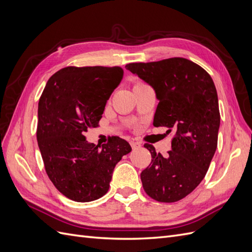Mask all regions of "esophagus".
<instances>
[{
  "instance_id": "obj_1",
  "label": "esophagus",
  "mask_w": 252,
  "mask_h": 252,
  "mask_svg": "<svg viewBox=\"0 0 252 252\" xmlns=\"http://www.w3.org/2000/svg\"><path fill=\"white\" fill-rule=\"evenodd\" d=\"M130 146H131L132 149H136V148L141 147V144L138 143V142H135V141H130Z\"/></svg>"
}]
</instances>
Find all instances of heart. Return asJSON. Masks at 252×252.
<instances>
[{
  "label": "heart",
  "mask_w": 252,
  "mask_h": 252,
  "mask_svg": "<svg viewBox=\"0 0 252 252\" xmlns=\"http://www.w3.org/2000/svg\"><path fill=\"white\" fill-rule=\"evenodd\" d=\"M136 84H142V82H138V83H136Z\"/></svg>",
  "instance_id": "obj_1"
}]
</instances>
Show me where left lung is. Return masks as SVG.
<instances>
[{
	"mask_svg": "<svg viewBox=\"0 0 252 252\" xmlns=\"http://www.w3.org/2000/svg\"><path fill=\"white\" fill-rule=\"evenodd\" d=\"M125 67L156 91L159 102L154 125L174 131L167 158L144 145L151 163L141 173L143 188L158 202L180 201L205 178L218 146L220 117L215 83L201 66L184 58Z\"/></svg>",
	"mask_w": 252,
	"mask_h": 252,
	"instance_id": "obj_1",
	"label": "left lung"
}]
</instances>
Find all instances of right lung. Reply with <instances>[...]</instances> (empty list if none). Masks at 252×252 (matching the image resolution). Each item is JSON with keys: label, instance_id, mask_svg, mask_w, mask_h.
<instances>
[{"label": "right lung", "instance_id": "right-lung-1", "mask_svg": "<svg viewBox=\"0 0 252 252\" xmlns=\"http://www.w3.org/2000/svg\"><path fill=\"white\" fill-rule=\"evenodd\" d=\"M123 73L119 66L65 67L48 80L40 97L36 140L45 170L72 201L91 202L107 193L114 167L131 151L119 136L100 148L84 135L97 126Z\"/></svg>", "mask_w": 252, "mask_h": 252}]
</instances>
